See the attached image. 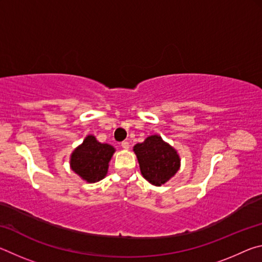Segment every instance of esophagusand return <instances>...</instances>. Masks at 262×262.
<instances>
[{
  "label": "esophagus",
  "instance_id": "34e87169",
  "mask_svg": "<svg viewBox=\"0 0 262 262\" xmlns=\"http://www.w3.org/2000/svg\"><path fill=\"white\" fill-rule=\"evenodd\" d=\"M121 147L123 149H129V142H127V141L121 142Z\"/></svg>",
  "mask_w": 262,
  "mask_h": 262
}]
</instances>
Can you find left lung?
Instances as JSON below:
<instances>
[{"mask_svg":"<svg viewBox=\"0 0 262 262\" xmlns=\"http://www.w3.org/2000/svg\"><path fill=\"white\" fill-rule=\"evenodd\" d=\"M133 150L139 161L142 176L155 186L165 184L180 168V157L177 150L159 135L148 136L144 142L135 144Z\"/></svg>","mask_w":262,"mask_h":262,"instance_id":"obj_1","label":"left lung"}]
</instances>
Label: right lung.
I'll list each match as a JSON object with an SVG mask.
<instances>
[{
	"mask_svg": "<svg viewBox=\"0 0 262 262\" xmlns=\"http://www.w3.org/2000/svg\"><path fill=\"white\" fill-rule=\"evenodd\" d=\"M114 151L111 144L100 143L94 135H88L70 156V167L86 183H97L107 174Z\"/></svg>",
	"mask_w": 262,
	"mask_h": 262,
	"instance_id": "right-lung-1",
	"label": "right lung"
}]
</instances>
